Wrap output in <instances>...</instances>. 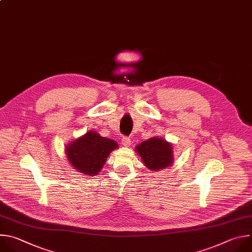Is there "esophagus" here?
Wrapping results in <instances>:
<instances>
[{
	"instance_id": "34e87169",
	"label": "esophagus",
	"mask_w": 252,
	"mask_h": 252,
	"mask_svg": "<svg viewBox=\"0 0 252 252\" xmlns=\"http://www.w3.org/2000/svg\"><path fill=\"white\" fill-rule=\"evenodd\" d=\"M121 143L124 147H129L130 144H131V139L127 136H123L122 139H121Z\"/></svg>"
}]
</instances>
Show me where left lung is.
<instances>
[{
    "mask_svg": "<svg viewBox=\"0 0 252 252\" xmlns=\"http://www.w3.org/2000/svg\"><path fill=\"white\" fill-rule=\"evenodd\" d=\"M136 151L149 170L160 171L173 163L172 145L163 138H150L138 145Z\"/></svg>",
    "mask_w": 252,
    "mask_h": 252,
    "instance_id": "obj_1",
    "label": "left lung"
}]
</instances>
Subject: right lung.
Here are the masks:
<instances>
[{"label": "right lung", "mask_w": 252, "mask_h": 252, "mask_svg": "<svg viewBox=\"0 0 252 252\" xmlns=\"http://www.w3.org/2000/svg\"><path fill=\"white\" fill-rule=\"evenodd\" d=\"M118 148V144L95 131H89L75 139L65 148L69 163L79 173L95 176L104 166L109 154Z\"/></svg>", "instance_id": "obj_1"}]
</instances>
